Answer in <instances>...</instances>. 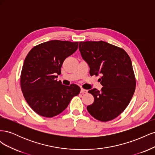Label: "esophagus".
Segmentation results:
<instances>
[{
	"mask_svg": "<svg viewBox=\"0 0 155 155\" xmlns=\"http://www.w3.org/2000/svg\"><path fill=\"white\" fill-rule=\"evenodd\" d=\"M88 92L87 90H86V89H84V88H81V93L82 94H84V93H87Z\"/></svg>",
	"mask_w": 155,
	"mask_h": 155,
	"instance_id": "obj_1",
	"label": "esophagus"
}]
</instances>
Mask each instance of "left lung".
I'll list each match as a JSON object with an SVG mask.
<instances>
[{
	"label": "left lung",
	"mask_w": 155,
	"mask_h": 155,
	"mask_svg": "<svg viewBox=\"0 0 155 155\" xmlns=\"http://www.w3.org/2000/svg\"><path fill=\"white\" fill-rule=\"evenodd\" d=\"M79 50L90 67L91 76L100 75L101 91H88L94 97L87 109L101 121L118 117L128 106L134 94L136 79L129 55L121 48L104 41L79 42Z\"/></svg>",
	"instance_id": "obj_1"
}]
</instances>
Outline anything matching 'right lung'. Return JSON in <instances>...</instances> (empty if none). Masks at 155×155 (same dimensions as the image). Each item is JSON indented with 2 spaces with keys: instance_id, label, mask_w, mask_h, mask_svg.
<instances>
[{
  "instance_id": "obj_1",
  "label": "right lung",
  "mask_w": 155,
  "mask_h": 155,
  "mask_svg": "<svg viewBox=\"0 0 155 155\" xmlns=\"http://www.w3.org/2000/svg\"><path fill=\"white\" fill-rule=\"evenodd\" d=\"M78 48V42L52 40L35 46L28 54L21 74V90L28 104L46 118L57 116L80 92L79 86L57 81L64 59Z\"/></svg>"
}]
</instances>
